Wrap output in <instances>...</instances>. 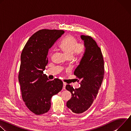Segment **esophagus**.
I'll return each mask as SVG.
<instances>
[{"instance_id":"obj_1","label":"esophagus","mask_w":131,"mask_h":131,"mask_svg":"<svg viewBox=\"0 0 131 131\" xmlns=\"http://www.w3.org/2000/svg\"><path fill=\"white\" fill-rule=\"evenodd\" d=\"M66 83H65V82H64L63 83V89L64 90H65V86H66Z\"/></svg>"}]
</instances>
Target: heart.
<instances>
[{"instance_id":"obj_1","label":"heart","mask_w":131,"mask_h":131,"mask_svg":"<svg viewBox=\"0 0 131 131\" xmlns=\"http://www.w3.org/2000/svg\"><path fill=\"white\" fill-rule=\"evenodd\" d=\"M60 48L67 56L68 58L80 55L84 50V45L82 42H78V40L72 35H67L63 40Z\"/></svg>"}]
</instances>
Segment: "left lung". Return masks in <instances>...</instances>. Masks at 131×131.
Here are the masks:
<instances>
[{
	"mask_svg": "<svg viewBox=\"0 0 131 131\" xmlns=\"http://www.w3.org/2000/svg\"><path fill=\"white\" fill-rule=\"evenodd\" d=\"M84 40L85 52L80 64L74 71L80 87L73 89L67 84L71 93L66 105L73 113L81 114L87 110L97 96L104 76V62L101 48L90 36H81Z\"/></svg>",
	"mask_w": 131,
	"mask_h": 131,
	"instance_id": "1",
	"label": "left lung"
}]
</instances>
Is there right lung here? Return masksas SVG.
<instances>
[{"label":"right lung","mask_w":131,"mask_h":131,"mask_svg":"<svg viewBox=\"0 0 131 131\" xmlns=\"http://www.w3.org/2000/svg\"><path fill=\"white\" fill-rule=\"evenodd\" d=\"M64 32L63 30H39L30 37L22 50L18 81L25 105L36 115L47 113L51 97L63 88L62 80H49L43 70L48 62L49 50Z\"/></svg>","instance_id":"obj_1"}]
</instances>
